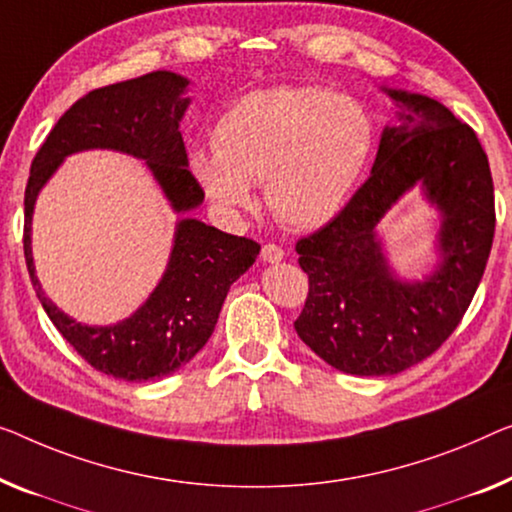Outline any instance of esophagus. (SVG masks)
Masks as SVG:
<instances>
[{
  "instance_id": "34e87169",
  "label": "esophagus",
  "mask_w": 512,
  "mask_h": 512,
  "mask_svg": "<svg viewBox=\"0 0 512 512\" xmlns=\"http://www.w3.org/2000/svg\"><path fill=\"white\" fill-rule=\"evenodd\" d=\"M282 257H285V250H282L280 246H276V243H266V246L262 248V259H264V262L278 264Z\"/></svg>"
}]
</instances>
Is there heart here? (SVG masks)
I'll return each instance as SVG.
<instances>
[{"label": "heart", "mask_w": 512, "mask_h": 512, "mask_svg": "<svg viewBox=\"0 0 512 512\" xmlns=\"http://www.w3.org/2000/svg\"><path fill=\"white\" fill-rule=\"evenodd\" d=\"M216 151L190 156L195 179L225 211L250 209V183L282 225L317 230L345 207L375 149V121L352 96L273 87L243 96L213 131Z\"/></svg>", "instance_id": "heart-1"}]
</instances>
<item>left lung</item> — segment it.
I'll return each instance as SVG.
<instances>
[{
  "mask_svg": "<svg viewBox=\"0 0 512 512\" xmlns=\"http://www.w3.org/2000/svg\"><path fill=\"white\" fill-rule=\"evenodd\" d=\"M400 126H386L372 174L338 216L296 241L308 299L294 329L335 370L384 377L421 363L462 322L494 239V183L474 128L434 98L384 89ZM421 182L442 211V262L423 283L390 271L378 220Z\"/></svg>",
  "mask_w": 512,
  "mask_h": 512,
  "instance_id": "1",
  "label": "left lung"
}]
</instances>
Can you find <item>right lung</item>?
I'll return each mask as SVG.
<instances>
[{
	"label": "right lung",
	"mask_w": 512,
	"mask_h": 512,
	"mask_svg": "<svg viewBox=\"0 0 512 512\" xmlns=\"http://www.w3.org/2000/svg\"><path fill=\"white\" fill-rule=\"evenodd\" d=\"M188 80L170 71L89 91L61 114L36 151L25 188L27 271L50 322L91 368L124 381L160 379L177 372L207 345L232 282L259 255V243L181 218L158 287L131 317L112 326H85L64 315L38 285L32 259V213L61 160L87 149H114L142 158L177 213L197 209L204 190L188 170L179 121Z\"/></svg>",
	"instance_id": "obj_1"
}]
</instances>
